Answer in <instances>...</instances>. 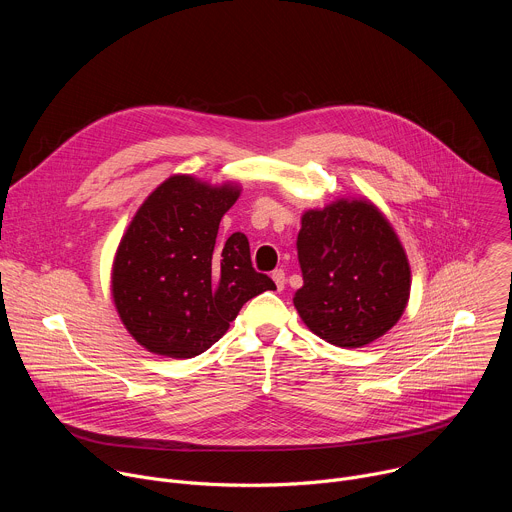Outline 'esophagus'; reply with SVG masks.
Wrapping results in <instances>:
<instances>
[{
    "instance_id": "1",
    "label": "esophagus",
    "mask_w": 512,
    "mask_h": 512,
    "mask_svg": "<svg viewBox=\"0 0 512 512\" xmlns=\"http://www.w3.org/2000/svg\"><path fill=\"white\" fill-rule=\"evenodd\" d=\"M271 279L275 281L277 289H283V287H285V273H283V269H275V271H271Z\"/></svg>"
}]
</instances>
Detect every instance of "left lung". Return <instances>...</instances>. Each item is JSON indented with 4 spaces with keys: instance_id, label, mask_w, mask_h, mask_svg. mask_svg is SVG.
<instances>
[{
    "instance_id": "obj_1",
    "label": "left lung",
    "mask_w": 512,
    "mask_h": 512,
    "mask_svg": "<svg viewBox=\"0 0 512 512\" xmlns=\"http://www.w3.org/2000/svg\"><path fill=\"white\" fill-rule=\"evenodd\" d=\"M298 259L304 285L294 306L322 340L360 348L401 318L411 287L407 255L369 200H336L302 216Z\"/></svg>"
}]
</instances>
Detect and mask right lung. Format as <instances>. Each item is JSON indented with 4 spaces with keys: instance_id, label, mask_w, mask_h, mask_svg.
Wrapping results in <instances>:
<instances>
[{
    "instance_id": "right-lung-1",
    "label": "right lung",
    "mask_w": 512,
    "mask_h": 512,
    "mask_svg": "<svg viewBox=\"0 0 512 512\" xmlns=\"http://www.w3.org/2000/svg\"><path fill=\"white\" fill-rule=\"evenodd\" d=\"M239 188L172 176L145 200L113 263V300L129 334L154 354L192 358L221 338L251 298L275 289L249 241L218 225Z\"/></svg>"
}]
</instances>
